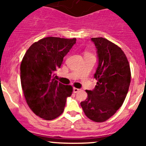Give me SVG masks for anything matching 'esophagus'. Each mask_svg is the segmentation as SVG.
Returning <instances> with one entry per match:
<instances>
[{
    "instance_id": "esophagus-1",
    "label": "esophagus",
    "mask_w": 146,
    "mask_h": 146,
    "mask_svg": "<svg viewBox=\"0 0 146 146\" xmlns=\"http://www.w3.org/2000/svg\"><path fill=\"white\" fill-rule=\"evenodd\" d=\"M79 91H80V89H79V88H73V91H74V94H76V93H77Z\"/></svg>"
}]
</instances>
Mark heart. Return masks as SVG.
<instances>
[{
    "label": "heart",
    "mask_w": 146,
    "mask_h": 146,
    "mask_svg": "<svg viewBox=\"0 0 146 146\" xmlns=\"http://www.w3.org/2000/svg\"><path fill=\"white\" fill-rule=\"evenodd\" d=\"M88 54H90V53H88V52H86V55H88Z\"/></svg>",
    "instance_id": "1"
}]
</instances>
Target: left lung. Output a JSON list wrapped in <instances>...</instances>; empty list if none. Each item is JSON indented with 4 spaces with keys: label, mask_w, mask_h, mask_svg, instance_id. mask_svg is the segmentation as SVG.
I'll return each mask as SVG.
<instances>
[{
    "label": "left lung",
    "mask_w": 146,
    "mask_h": 146,
    "mask_svg": "<svg viewBox=\"0 0 146 146\" xmlns=\"http://www.w3.org/2000/svg\"><path fill=\"white\" fill-rule=\"evenodd\" d=\"M97 50L99 64L94 78L96 86L86 91L88 98L80 103L89 119L104 122L123 104L131 81L129 64L118 46L102 37L91 38Z\"/></svg>",
    "instance_id": "left-lung-1"
}]
</instances>
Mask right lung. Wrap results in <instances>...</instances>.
Returning <instances> with one entry per match:
<instances>
[{"instance_id":"add662e5","label":"right lung","mask_w":146,"mask_h":146,"mask_svg":"<svg viewBox=\"0 0 146 146\" xmlns=\"http://www.w3.org/2000/svg\"><path fill=\"white\" fill-rule=\"evenodd\" d=\"M76 43V38L46 37L35 42L25 52L20 65V80L25 100L40 118L52 120L64 112L72 87L55 79L64 57Z\"/></svg>"}]
</instances>
